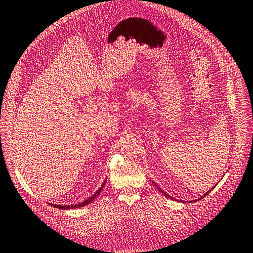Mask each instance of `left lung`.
I'll return each mask as SVG.
<instances>
[{
	"label": "left lung",
	"mask_w": 253,
	"mask_h": 253,
	"mask_svg": "<svg viewBox=\"0 0 253 253\" xmlns=\"http://www.w3.org/2000/svg\"><path fill=\"white\" fill-rule=\"evenodd\" d=\"M153 184H155V183H153ZM155 185L157 186V184H155ZM157 187H158V186H157ZM158 189H159V187H158ZM159 190H160V191H161V192L163 193V194H165L166 196H168V197H170V199H171V200H174V199H173V197H171L170 195H168V194H166V193H165V192H163V191H162L161 189H159ZM210 191H211V190H210ZM210 191H209V192H210ZM209 192H207V193H205V194H204V196H206L207 194H209ZM204 196H202V197H201V199H203V197H204ZM201 199H199V200H201Z\"/></svg>",
	"instance_id": "8db88e82"
}]
</instances>
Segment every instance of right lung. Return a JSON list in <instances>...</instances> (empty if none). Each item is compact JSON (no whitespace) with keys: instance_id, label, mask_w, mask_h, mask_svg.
I'll list each match as a JSON object with an SVG mask.
<instances>
[{"instance_id":"right-lung-1","label":"right lung","mask_w":253,"mask_h":253,"mask_svg":"<svg viewBox=\"0 0 253 253\" xmlns=\"http://www.w3.org/2000/svg\"><path fill=\"white\" fill-rule=\"evenodd\" d=\"M103 186H104V184L100 187V189H98V191L95 193V194L94 195H92L90 199H87L86 201H84V202H82V203H80V204H76V205H64V206H62V205H56V204H52V206L53 207H56V209H62V210H71V209H78V207H82V206H85V205H87V204H90V203L95 199V197L97 196V194L98 193L101 192V190L103 189Z\"/></svg>"}]
</instances>
